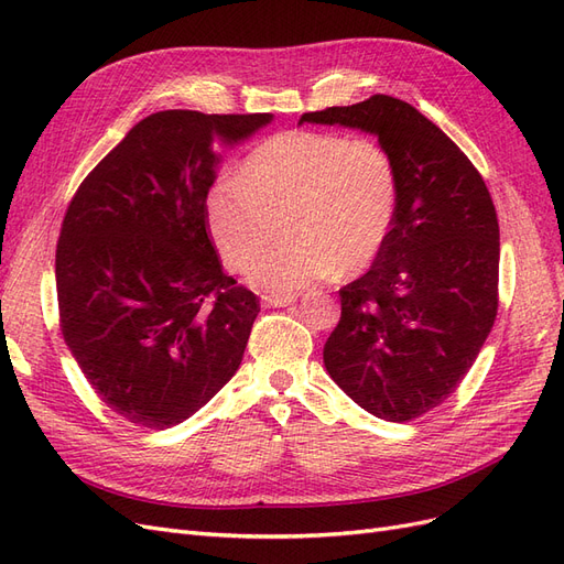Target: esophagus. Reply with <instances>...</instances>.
Wrapping results in <instances>:
<instances>
[{"label":"esophagus","instance_id":"esophagus-1","mask_svg":"<svg viewBox=\"0 0 564 564\" xmlns=\"http://www.w3.org/2000/svg\"><path fill=\"white\" fill-rule=\"evenodd\" d=\"M261 301L263 305H270V308H286V305L296 301V296H263Z\"/></svg>","mask_w":564,"mask_h":564}]
</instances>
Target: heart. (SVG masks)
Masks as SVG:
<instances>
[{"mask_svg":"<svg viewBox=\"0 0 564 564\" xmlns=\"http://www.w3.org/2000/svg\"><path fill=\"white\" fill-rule=\"evenodd\" d=\"M400 202L398 169L371 139L284 131L253 148L237 181L204 197V226L224 263L245 272L276 234L288 237L249 270L272 294L357 275L383 251Z\"/></svg>","mask_w":564,"mask_h":564,"instance_id":"b5f03b06","label":"heart"}]
</instances>
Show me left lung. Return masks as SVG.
Segmentation results:
<instances>
[{
	"label": "left lung",
	"mask_w": 564,
	"mask_h": 564,
	"mask_svg": "<svg viewBox=\"0 0 564 564\" xmlns=\"http://www.w3.org/2000/svg\"><path fill=\"white\" fill-rule=\"evenodd\" d=\"M303 122L377 135L395 162V224L371 268L338 292L324 367L369 414L412 421L458 388L497 319V209L458 145L400 98L377 94Z\"/></svg>",
	"instance_id": "8db88e82"
}]
</instances>
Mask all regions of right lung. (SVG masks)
<instances>
[{
  "instance_id": "obj_1",
  "label": "right lung",
  "mask_w": 564,
  "mask_h": 564,
  "mask_svg": "<svg viewBox=\"0 0 564 564\" xmlns=\"http://www.w3.org/2000/svg\"><path fill=\"white\" fill-rule=\"evenodd\" d=\"M272 115L164 110L84 178L56 249L65 346L115 414L172 429L240 369L259 299L224 272L204 226L220 152Z\"/></svg>"
}]
</instances>
